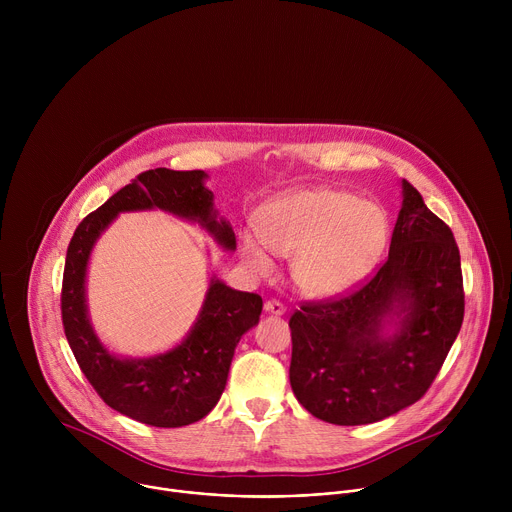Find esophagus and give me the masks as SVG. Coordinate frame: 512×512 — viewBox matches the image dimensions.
Segmentation results:
<instances>
[{"mask_svg":"<svg viewBox=\"0 0 512 512\" xmlns=\"http://www.w3.org/2000/svg\"><path fill=\"white\" fill-rule=\"evenodd\" d=\"M263 308H265L267 314H273V316H283L285 314V306L281 302H277V300H267Z\"/></svg>","mask_w":512,"mask_h":512,"instance_id":"1","label":"esophagus"}]
</instances>
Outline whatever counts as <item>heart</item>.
<instances>
[{
  "instance_id": "1",
  "label": "heart",
  "mask_w": 512,
  "mask_h": 512,
  "mask_svg": "<svg viewBox=\"0 0 512 512\" xmlns=\"http://www.w3.org/2000/svg\"><path fill=\"white\" fill-rule=\"evenodd\" d=\"M259 239L241 237L251 271L269 275L275 253L294 259V281L312 298H334L377 265L389 233L385 210L336 188H306L269 202L257 216Z\"/></svg>"
}]
</instances>
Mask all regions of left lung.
Returning <instances> with one entry per match:
<instances>
[{
  "label": "left lung",
  "instance_id": "1",
  "mask_svg": "<svg viewBox=\"0 0 512 512\" xmlns=\"http://www.w3.org/2000/svg\"><path fill=\"white\" fill-rule=\"evenodd\" d=\"M389 257L350 294L289 318V383L334 425L375 423L419 401L462 328L464 283L450 227L401 182Z\"/></svg>",
  "mask_w": 512,
  "mask_h": 512
}]
</instances>
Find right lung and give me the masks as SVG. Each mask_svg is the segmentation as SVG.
I'll return each mask as SVG.
<instances>
[{"label":"right lung","mask_w":512,"mask_h":512,"mask_svg":"<svg viewBox=\"0 0 512 512\" xmlns=\"http://www.w3.org/2000/svg\"><path fill=\"white\" fill-rule=\"evenodd\" d=\"M202 170L141 172L103 206L83 218L70 239L62 277V326L81 371L115 411L154 427L190 425L221 399L241 336L261 316L263 300L212 277L188 336L168 352L121 358L97 338L87 310L85 279L91 251L119 212L160 208L198 223L227 251L237 249L233 227L218 218Z\"/></svg>","instance_id":"1"}]
</instances>
